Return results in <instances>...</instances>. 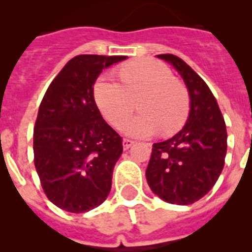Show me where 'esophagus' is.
<instances>
[{
	"mask_svg": "<svg viewBox=\"0 0 252 252\" xmlns=\"http://www.w3.org/2000/svg\"><path fill=\"white\" fill-rule=\"evenodd\" d=\"M134 144V141L133 140H130V138H124V140H123V148H124V149H129L130 146L133 145Z\"/></svg>",
	"mask_w": 252,
	"mask_h": 252,
	"instance_id": "obj_1",
	"label": "esophagus"
}]
</instances>
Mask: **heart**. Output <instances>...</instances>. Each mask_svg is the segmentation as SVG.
<instances>
[{
  "instance_id": "1",
  "label": "heart",
  "mask_w": 252,
  "mask_h": 252,
  "mask_svg": "<svg viewBox=\"0 0 252 252\" xmlns=\"http://www.w3.org/2000/svg\"><path fill=\"white\" fill-rule=\"evenodd\" d=\"M119 76L123 85L102 76L94 86L95 102L110 124L122 126L137 100L141 114L126 126L132 136L146 137L159 128L163 133H172L183 126L189 107L187 89L165 65L140 59L122 66Z\"/></svg>"
}]
</instances>
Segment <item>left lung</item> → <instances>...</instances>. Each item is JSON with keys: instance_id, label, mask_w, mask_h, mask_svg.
<instances>
[{"instance_id": "obj_1", "label": "left lung", "mask_w": 252, "mask_h": 252, "mask_svg": "<svg viewBox=\"0 0 252 252\" xmlns=\"http://www.w3.org/2000/svg\"><path fill=\"white\" fill-rule=\"evenodd\" d=\"M178 70L191 99L182 129L153 144L146 180L152 191L170 204L188 205L211 191L225 165L227 133L215 95L204 80L180 57L158 55Z\"/></svg>"}]
</instances>
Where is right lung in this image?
Wrapping results in <instances>:
<instances>
[{
	"label": "right lung",
	"mask_w": 252,
	"mask_h": 252,
	"mask_svg": "<svg viewBox=\"0 0 252 252\" xmlns=\"http://www.w3.org/2000/svg\"><path fill=\"white\" fill-rule=\"evenodd\" d=\"M126 59L73 57L43 96L33 126V163L49 201L66 212L91 211L111 191L123 140L102 118L93 86L103 69Z\"/></svg>",
	"instance_id": "1"
}]
</instances>
